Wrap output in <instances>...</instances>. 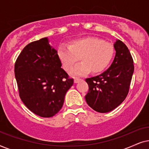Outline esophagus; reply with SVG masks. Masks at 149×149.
I'll return each instance as SVG.
<instances>
[{
    "label": "esophagus",
    "mask_w": 149,
    "mask_h": 149,
    "mask_svg": "<svg viewBox=\"0 0 149 149\" xmlns=\"http://www.w3.org/2000/svg\"><path fill=\"white\" fill-rule=\"evenodd\" d=\"M82 79H80V78H76L74 79V83H78L79 82H80V81H82Z\"/></svg>",
    "instance_id": "34e87169"
}]
</instances>
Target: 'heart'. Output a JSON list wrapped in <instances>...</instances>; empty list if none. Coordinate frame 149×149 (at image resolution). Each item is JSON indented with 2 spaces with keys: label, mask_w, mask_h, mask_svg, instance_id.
I'll list each match as a JSON object with an SVG mask.
<instances>
[{
  "label": "heart",
  "mask_w": 149,
  "mask_h": 149,
  "mask_svg": "<svg viewBox=\"0 0 149 149\" xmlns=\"http://www.w3.org/2000/svg\"><path fill=\"white\" fill-rule=\"evenodd\" d=\"M114 47L112 43L97 37H84L73 40L70 45H59L57 54L63 69L69 71L79 59L82 60L71 69L70 74L81 76L91 72L104 71L114 56Z\"/></svg>",
  "instance_id": "heart-1"
}]
</instances>
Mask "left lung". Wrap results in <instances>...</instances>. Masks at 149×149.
I'll return each mask as SVG.
<instances>
[{
  "label": "left lung",
  "mask_w": 149,
  "mask_h": 149,
  "mask_svg": "<svg viewBox=\"0 0 149 149\" xmlns=\"http://www.w3.org/2000/svg\"><path fill=\"white\" fill-rule=\"evenodd\" d=\"M114 47L116 55L110 67L102 74L86 79L89 90L85 100L91 108L100 113L110 112L123 102L134 71V61L126 45L118 39Z\"/></svg>",
  "instance_id": "1"
}]
</instances>
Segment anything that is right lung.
Here are the masks:
<instances>
[{
	"mask_svg": "<svg viewBox=\"0 0 149 149\" xmlns=\"http://www.w3.org/2000/svg\"><path fill=\"white\" fill-rule=\"evenodd\" d=\"M57 50L47 37L28 44L15 63V77L20 99L39 116L52 117L63 107L73 79L61 68Z\"/></svg>",
	"mask_w": 149,
	"mask_h": 149,
	"instance_id": "1",
	"label": "right lung"
}]
</instances>
